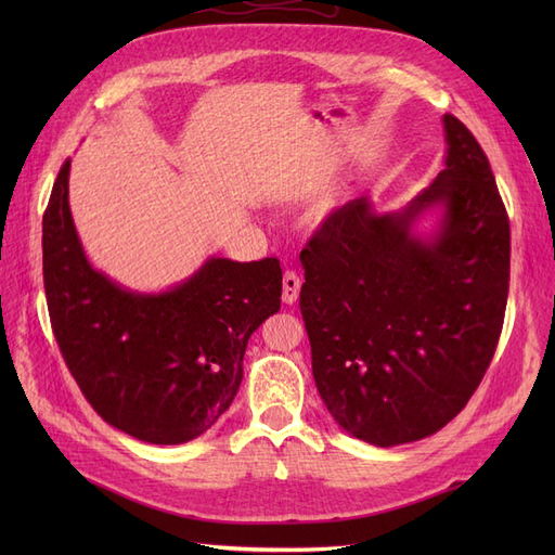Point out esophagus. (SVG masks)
Wrapping results in <instances>:
<instances>
[{
	"label": "esophagus",
	"instance_id": "obj_1",
	"mask_svg": "<svg viewBox=\"0 0 555 555\" xmlns=\"http://www.w3.org/2000/svg\"><path fill=\"white\" fill-rule=\"evenodd\" d=\"M298 292H300V278H298L296 271L287 268V271H284V278H282V300H284V304H287V306L296 304Z\"/></svg>",
	"mask_w": 555,
	"mask_h": 555
}]
</instances>
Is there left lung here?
<instances>
[{"mask_svg":"<svg viewBox=\"0 0 555 555\" xmlns=\"http://www.w3.org/2000/svg\"><path fill=\"white\" fill-rule=\"evenodd\" d=\"M447 166L398 215L354 198L322 222L300 263L312 375L347 433L377 447L447 426L489 371L509 294V217L489 157L444 115ZM442 205L433 242L413 217Z\"/></svg>","mask_w":555,"mask_h":555,"instance_id":"8db88e82","label":"left lung"}]
</instances>
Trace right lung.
Instances as JSON below:
<instances>
[{
  "instance_id": "obj_1",
  "label": "right lung",
  "mask_w": 555,
  "mask_h": 555,
  "mask_svg": "<svg viewBox=\"0 0 555 555\" xmlns=\"http://www.w3.org/2000/svg\"><path fill=\"white\" fill-rule=\"evenodd\" d=\"M69 166L43 212V287L64 363L106 424L150 444L190 442L229 410L249 335L280 310V261L210 259L166 294L125 292L80 247Z\"/></svg>"
}]
</instances>
